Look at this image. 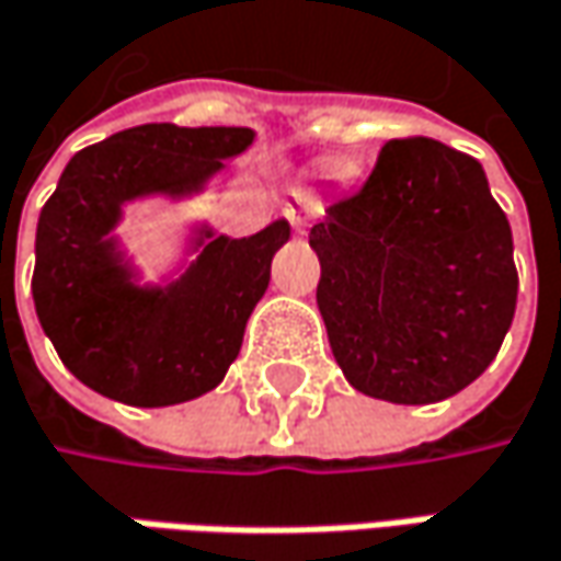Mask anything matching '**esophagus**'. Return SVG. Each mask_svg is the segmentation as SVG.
Segmentation results:
<instances>
[{"instance_id": "34e87169", "label": "esophagus", "mask_w": 561, "mask_h": 561, "mask_svg": "<svg viewBox=\"0 0 561 561\" xmlns=\"http://www.w3.org/2000/svg\"><path fill=\"white\" fill-rule=\"evenodd\" d=\"M282 215L291 221L295 231H308L311 218L320 215V199H317L313 193H308V190H295V199H288V203L282 206Z\"/></svg>"}]
</instances>
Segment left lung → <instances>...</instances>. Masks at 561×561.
Listing matches in <instances>:
<instances>
[{"instance_id":"left-lung-1","label":"left lung","mask_w":561,"mask_h":561,"mask_svg":"<svg viewBox=\"0 0 561 561\" xmlns=\"http://www.w3.org/2000/svg\"><path fill=\"white\" fill-rule=\"evenodd\" d=\"M317 308L346 380L390 403H438L489 368L517 305L511 225L482 164L390 139L368 181L311 228Z\"/></svg>"}]
</instances>
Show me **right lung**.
Segmentation results:
<instances>
[{"label": "right lung", "mask_w": 561, "mask_h": 561, "mask_svg": "<svg viewBox=\"0 0 561 561\" xmlns=\"http://www.w3.org/2000/svg\"><path fill=\"white\" fill-rule=\"evenodd\" d=\"M253 142L248 126L146 123L82 149L41 209L34 308L62 365L129 407H171L221 383L270 285L288 225L215 238L171 288H136L104 238L142 193L196 190L221 158Z\"/></svg>", "instance_id": "obj_1"}]
</instances>
